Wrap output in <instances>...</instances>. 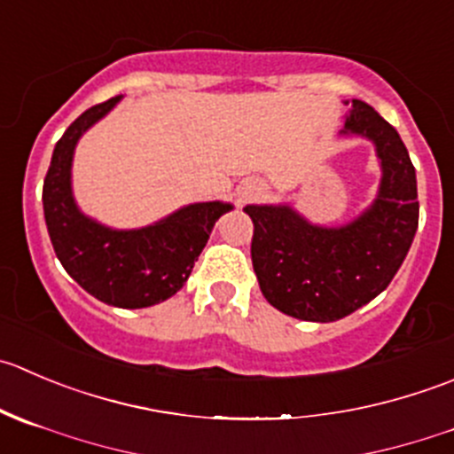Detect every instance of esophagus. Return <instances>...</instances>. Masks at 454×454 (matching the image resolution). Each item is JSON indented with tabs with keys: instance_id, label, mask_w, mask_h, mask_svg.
I'll return each mask as SVG.
<instances>
[{
	"instance_id": "esophagus-1",
	"label": "esophagus",
	"mask_w": 454,
	"mask_h": 454,
	"mask_svg": "<svg viewBox=\"0 0 454 454\" xmlns=\"http://www.w3.org/2000/svg\"><path fill=\"white\" fill-rule=\"evenodd\" d=\"M259 191H262V186H259V184L248 182V184H244V186L239 188V192H237V197H239V201H246V200H250V197L257 195Z\"/></svg>"
}]
</instances>
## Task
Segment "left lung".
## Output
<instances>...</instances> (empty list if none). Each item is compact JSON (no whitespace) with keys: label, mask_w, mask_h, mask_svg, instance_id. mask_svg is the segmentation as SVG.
Masks as SVG:
<instances>
[{"label":"left lung","mask_w":454,"mask_h":454,"mask_svg":"<svg viewBox=\"0 0 454 454\" xmlns=\"http://www.w3.org/2000/svg\"><path fill=\"white\" fill-rule=\"evenodd\" d=\"M341 137L375 146L381 179L368 208L339 226H321L290 204H248L250 257L270 306L303 321H337L384 293L406 259L419 223L417 177L397 130L362 99Z\"/></svg>","instance_id":"left-lung-1"}]
</instances>
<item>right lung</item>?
<instances>
[{
	"instance_id": "right-lung-1",
	"label": "right lung",
	"mask_w": 454,
	"mask_h": 454,
	"mask_svg": "<svg viewBox=\"0 0 454 454\" xmlns=\"http://www.w3.org/2000/svg\"><path fill=\"white\" fill-rule=\"evenodd\" d=\"M120 97L97 104L66 129L43 179V217L57 259L86 293L108 306L148 308L166 301L191 277L228 201H197L142 228H113L88 217L73 195V157L88 129Z\"/></svg>"
}]
</instances>
